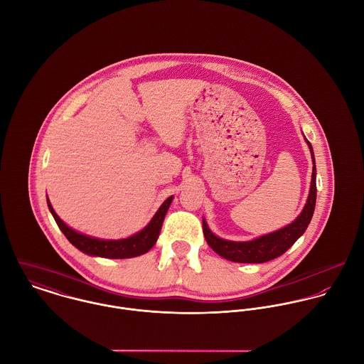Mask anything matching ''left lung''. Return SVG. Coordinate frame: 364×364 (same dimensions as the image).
I'll return each mask as SVG.
<instances>
[{
  "label": "left lung",
  "mask_w": 364,
  "mask_h": 364,
  "mask_svg": "<svg viewBox=\"0 0 364 364\" xmlns=\"http://www.w3.org/2000/svg\"><path fill=\"white\" fill-rule=\"evenodd\" d=\"M310 151H311L312 166L311 186L307 198V203L299 217L287 224L286 227L276 230L270 234H264L251 241H228L217 237L208 228L206 218H203V234L208 241V247L223 257L224 259L238 263H263L267 260L274 259L283 255L307 230L312 214L315 210L316 200V168H315V156L310 141L306 139Z\"/></svg>",
  "instance_id": "8db88e82"
}]
</instances>
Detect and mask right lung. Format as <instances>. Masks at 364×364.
Returning <instances> with one entry per match:
<instances>
[{"label": "right lung", "instance_id": "right-lung-1", "mask_svg": "<svg viewBox=\"0 0 364 364\" xmlns=\"http://www.w3.org/2000/svg\"><path fill=\"white\" fill-rule=\"evenodd\" d=\"M172 199L173 196H169L159 206L151 221L141 231L122 240H102V238H95V237L78 232L71 227H68L57 215L49 198H48V206L61 232L77 250H80L81 252L90 257H100V258H107V259H127V258L140 257L149 252L156 245L165 214L172 203Z\"/></svg>", "mask_w": 364, "mask_h": 364}]
</instances>
